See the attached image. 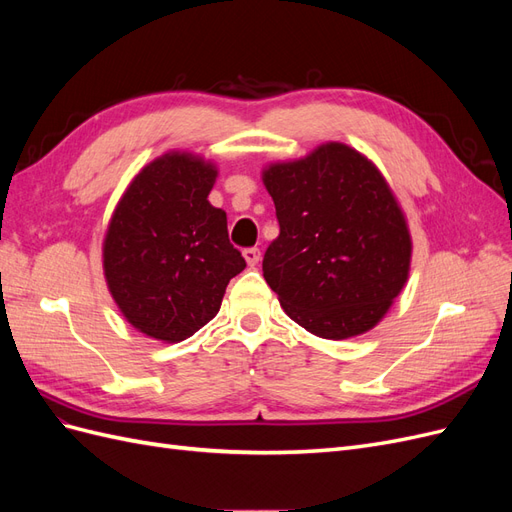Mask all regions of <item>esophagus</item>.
I'll return each instance as SVG.
<instances>
[{
    "instance_id": "1",
    "label": "esophagus",
    "mask_w": 512,
    "mask_h": 512,
    "mask_svg": "<svg viewBox=\"0 0 512 512\" xmlns=\"http://www.w3.org/2000/svg\"><path fill=\"white\" fill-rule=\"evenodd\" d=\"M243 258H245L247 265L256 267L258 260H260V250H258V247H245V250H243Z\"/></svg>"
}]
</instances>
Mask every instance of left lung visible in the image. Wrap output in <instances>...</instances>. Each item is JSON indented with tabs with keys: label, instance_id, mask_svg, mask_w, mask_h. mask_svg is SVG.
<instances>
[{
	"label": "left lung",
	"instance_id": "obj_1",
	"mask_svg": "<svg viewBox=\"0 0 512 512\" xmlns=\"http://www.w3.org/2000/svg\"><path fill=\"white\" fill-rule=\"evenodd\" d=\"M280 237L262 273L284 312L324 339L374 329L404 288L412 241L380 170L344 143L262 173Z\"/></svg>",
	"mask_w": 512,
	"mask_h": 512
}]
</instances>
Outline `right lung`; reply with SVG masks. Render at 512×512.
I'll return each mask as SVG.
<instances>
[{"mask_svg":"<svg viewBox=\"0 0 512 512\" xmlns=\"http://www.w3.org/2000/svg\"><path fill=\"white\" fill-rule=\"evenodd\" d=\"M215 177L203 158L164 153L134 177L104 237V275L121 314L168 344L205 327L245 269L226 213L207 200Z\"/></svg>","mask_w":512,"mask_h":512,"instance_id":"right-lung-1","label":"right lung"}]
</instances>
